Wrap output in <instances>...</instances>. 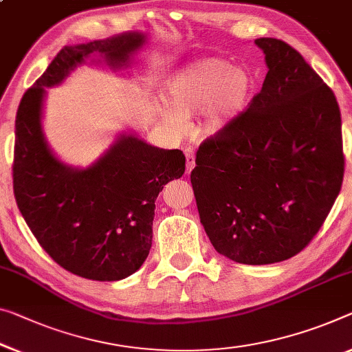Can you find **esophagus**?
<instances>
[{
    "mask_svg": "<svg viewBox=\"0 0 352 352\" xmlns=\"http://www.w3.org/2000/svg\"><path fill=\"white\" fill-rule=\"evenodd\" d=\"M195 166V153L193 149L187 148L186 149V168H187V173H190L193 170Z\"/></svg>",
    "mask_w": 352,
    "mask_h": 352,
    "instance_id": "1",
    "label": "esophagus"
}]
</instances>
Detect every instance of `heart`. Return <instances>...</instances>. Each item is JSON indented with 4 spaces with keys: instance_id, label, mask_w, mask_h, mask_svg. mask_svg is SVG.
I'll use <instances>...</instances> for the list:
<instances>
[{
    "instance_id": "b5f03b06",
    "label": "heart",
    "mask_w": 352,
    "mask_h": 352,
    "mask_svg": "<svg viewBox=\"0 0 352 352\" xmlns=\"http://www.w3.org/2000/svg\"><path fill=\"white\" fill-rule=\"evenodd\" d=\"M255 80L244 67L223 58H203L181 69L168 85L160 115L168 126L181 129L184 118L203 113V131L215 135L244 110Z\"/></svg>"
}]
</instances>
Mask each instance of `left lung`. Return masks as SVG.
I'll return each mask as SVG.
<instances>
[{
    "label": "left lung",
    "instance_id": "obj_1",
    "mask_svg": "<svg viewBox=\"0 0 352 352\" xmlns=\"http://www.w3.org/2000/svg\"><path fill=\"white\" fill-rule=\"evenodd\" d=\"M255 44L266 55L263 88L199 144L190 181L215 250L259 266L310 244L342 188L344 155L333 91L286 42Z\"/></svg>",
    "mask_w": 352,
    "mask_h": 352
}]
</instances>
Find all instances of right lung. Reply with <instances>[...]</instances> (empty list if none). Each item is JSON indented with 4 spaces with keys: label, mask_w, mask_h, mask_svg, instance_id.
Listing matches in <instances>:
<instances>
[{
    "label": "right lung",
    "mask_w": 352,
    "mask_h": 352,
    "mask_svg": "<svg viewBox=\"0 0 352 352\" xmlns=\"http://www.w3.org/2000/svg\"><path fill=\"white\" fill-rule=\"evenodd\" d=\"M143 44V34L126 32L64 47L21 97L15 118V201L41 247L83 278L116 282L142 267L153 244L155 199L165 184L184 175L186 155L121 135L88 168H72L55 157L42 132L45 88L89 56L127 66Z\"/></svg>",
    "instance_id": "right-lung-1"
}]
</instances>
